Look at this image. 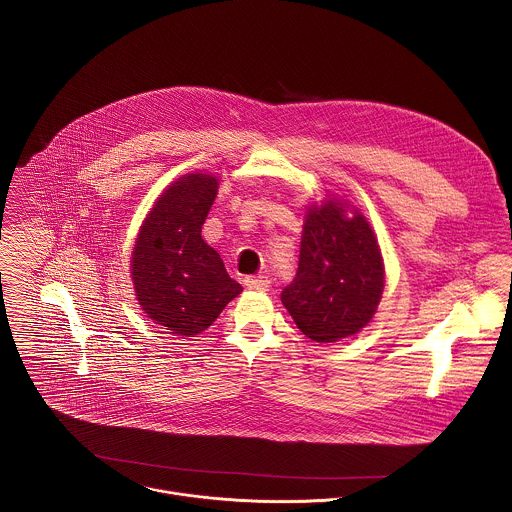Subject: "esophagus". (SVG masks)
<instances>
[{"label":"esophagus","instance_id":"1","mask_svg":"<svg viewBox=\"0 0 512 512\" xmlns=\"http://www.w3.org/2000/svg\"><path fill=\"white\" fill-rule=\"evenodd\" d=\"M269 279L265 275H257V277H247L245 279V285L249 289H255V291H267L269 289Z\"/></svg>","mask_w":512,"mask_h":512}]
</instances>
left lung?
Instances as JSON below:
<instances>
[{
	"instance_id": "left-lung-1",
	"label": "left lung",
	"mask_w": 512,
	"mask_h": 512,
	"mask_svg": "<svg viewBox=\"0 0 512 512\" xmlns=\"http://www.w3.org/2000/svg\"><path fill=\"white\" fill-rule=\"evenodd\" d=\"M383 277L367 218L326 200L306 216L298 273L281 291V304L310 340L336 342L371 322Z\"/></svg>"
}]
</instances>
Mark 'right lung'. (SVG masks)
I'll use <instances>...</instances> for the list:
<instances>
[{
	"instance_id": "1",
	"label": "right lung",
	"mask_w": 512,
	"mask_h": 512,
	"mask_svg": "<svg viewBox=\"0 0 512 512\" xmlns=\"http://www.w3.org/2000/svg\"><path fill=\"white\" fill-rule=\"evenodd\" d=\"M218 180L190 174L172 184L143 221L131 257L135 296L156 324L172 334L206 330L243 287L200 237Z\"/></svg>"
}]
</instances>
